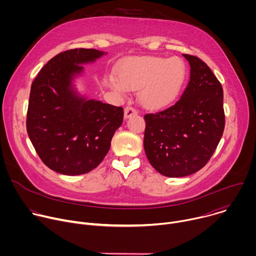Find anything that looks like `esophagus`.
<instances>
[{"instance_id":"1","label":"esophagus","mask_w":256,"mask_h":256,"mask_svg":"<svg viewBox=\"0 0 256 256\" xmlns=\"http://www.w3.org/2000/svg\"><path fill=\"white\" fill-rule=\"evenodd\" d=\"M138 114V110L134 109L132 106H126L124 109V118H130L132 116H136Z\"/></svg>"}]
</instances>
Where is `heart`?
Instances as JSON below:
<instances>
[{
    "instance_id": "heart-1",
    "label": "heart",
    "mask_w": 256,
    "mask_h": 256,
    "mask_svg": "<svg viewBox=\"0 0 256 256\" xmlns=\"http://www.w3.org/2000/svg\"><path fill=\"white\" fill-rule=\"evenodd\" d=\"M186 75V64L180 58L140 56L124 62L118 80L110 81L118 91L138 90V99L144 107L159 109L177 97Z\"/></svg>"
}]
</instances>
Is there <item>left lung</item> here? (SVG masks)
<instances>
[{
  "mask_svg": "<svg viewBox=\"0 0 256 256\" xmlns=\"http://www.w3.org/2000/svg\"><path fill=\"white\" fill-rule=\"evenodd\" d=\"M184 56L190 64L184 92L173 105L144 116L146 156L167 177H184L200 170L216 149L225 128L221 83L200 58Z\"/></svg>",
  "mask_w": 256,
  "mask_h": 256,
  "instance_id": "8db88e82",
  "label": "left lung"
}]
</instances>
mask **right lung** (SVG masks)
<instances>
[{"label":"right lung","mask_w":256,"mask_h":256,"mask_svg":"<svg viewBox=\"0 0 256 256\" xmlns=\"http://www.w3.org/2000/svg\"><path fill=\"white\" fill-rule=\"evenodd\" d=\"M104 54L93 48L56 54L34 79L29 96L26 128L42 161L64 175L95 169L110 148L124 120V108L80 95L72 85L82 64Z\"/></svg>","instance_id":"obj_1"}]
</instances>
